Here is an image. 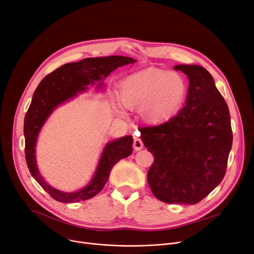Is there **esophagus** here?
Listing matches in <instances>:
<instances>
[{"instance_id":"obj_1","label":"esophagus","mask_w":254,"mask_h":254,"mask_svg":"<svg viewBox=\"0 0 254 254\" xmlns=\"http://www.w3.org/2000/svg\"><path fill=\"white\" fill-rule=\"evenodd\" d=\"M134 148L136 150H140V149L143 148V142H142L141 139L135 138V140H134Z\"/></svg>"}]
</instances>
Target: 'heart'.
Instances as JSON below:
<instances>
[{
	"instance_id": "heart-1",
	"label": "heart",
	"mask_w": 254,
	"mask_h": 254,
	"mask_svg": "<svg viewBox=\"0 0 254 254\" xmlns=\"http://www.w3.org/2000/svg\"><path fill=\"white\" fill-rule=\"evenodd\" d=\"M188 85L175 71L149 67L127 76L119 85V102L129 110H138L149 125L166 123L184 106Z\"/></svg>"
}]
</instances>
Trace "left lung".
Returning a JSON list of instances; mask_svg holds the SVG:
<instances>
[{
  "instance_id": "1",
  "label": "left lung",
  "mask_w": 254,
  "mask_h": 254,
  "mask_svg": "<svg viewBox=\"0 0 254 254\" xmlns=\"http://www.w3.org/2000/svg\"><path fill=\"white\" fill-rule=\"evenodd\" d=\"M173 68L189 79L186 106L166 123L140 127L154 157L147 182L163 202L195 204L225 175L233 145L229 110L205 68L186 64Z\"/></svg>"
}]
</instances>
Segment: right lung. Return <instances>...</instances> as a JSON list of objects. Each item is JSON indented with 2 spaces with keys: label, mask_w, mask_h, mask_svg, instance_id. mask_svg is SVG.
Segmentation results:
<instances>
[{
  "label": "right lung",
  "mask_w": 254,
  "mask_h": 254,
  "mask_svg": "<svg viewBox=\"0 0 254 254\" xmlns=\"http://www.w3.org/2000/svg\"><path fill=\"white\" fill-rule=\"evenodd\" d=\"M136 60L124 56L86 58L79 62L62 65L43 78L33 94L25 117V154L31 175L55 200L59 202H79L100 193L106 185L114 165L133 152V137L126 136L109 142L105 146L90 183L80 191L66 193L53 188L39 173L35 159L36 141L41 127L53 110L78 93L87 90V86L101 81L117 67ZM102 83H98L101 86Z\"/></svg>",
  "instance_id": "right-lung-1"
}]
</instances>
